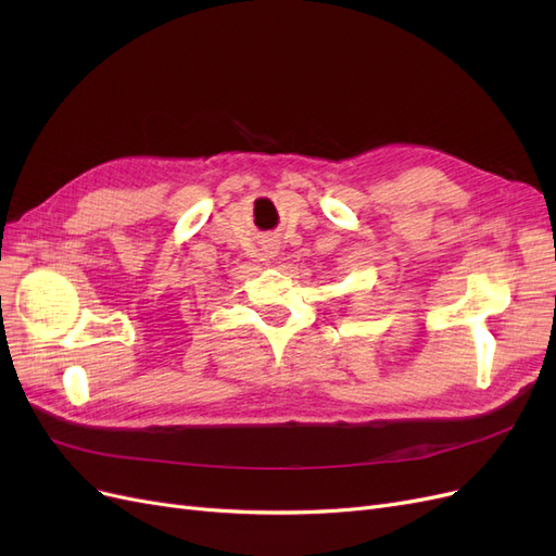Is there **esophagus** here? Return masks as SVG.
Listing matches in <instances>:
<instances>
[{"instance_id": "obj_1", "label": "esophagus", "mask_w": 556, "mask_h": 556, "mask_svg": "<svg viewBox=\"0 0 556 556\" xmlns=\"http://www.w3.org/2000/svg\"><path fill=\"white\" fill-rule=\"evenodd\" d=\"M264 250H266V255H268V257H274V255H276V252H278V248H276L274 243H271V245H266Z\"/></svg>"}]
</instances>
